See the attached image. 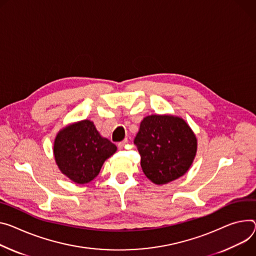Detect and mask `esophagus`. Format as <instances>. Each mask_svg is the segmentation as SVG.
Segmentation results:
<instances>
[{"mask_svg": "<svg viewBox=\"0 0 256 256\" xmlns=\"http://www.w3.org/2000/svg\"><path fill=\"white\" fill-rule=\"evenodd\" d=\"M126 143H128V138H124V141H122V142H120V143L118 144V147L120 149H122Z\"/></svg>", "mask_w": 256, "mask_h": 256, "instance_id": "34e87169", "label": "esophagus"}]
</instances>
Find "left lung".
Instances as JSON below:
<instances>
[{
	"label": "left lung",
	"mask_w": 256,
	"mask_h": 256,
	"mask_svg": "<svg viewBox=\"0 0 256 256\" xmlns=\"http://www.w3.org/2000/svg\"><path fill=\"white\" fill-rule=\"evenodd\" d=\"M134 143L141 155L145 176L157 184L184 176L197 151V140L190 126L172 115L147 116Z\"/></svg>",
	"instance_id": "left-lung-1"
}]
</instances>
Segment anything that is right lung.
I'll use <instances>...</instances> for the list:
<instances>
[{
    "mask_svg": "<svg viewBox=\"0 0 256 256\" xmlns=\"http://www.w3.org/2000/svg\"><path fill=\"white\" fill-rule=\"evenodd\" d=\"M116 146L102 138L90 120L72 124L59 132L54 143L58 168L76 184H86L100 172L104 161L116 151Z\"/></svg>",
    "mask_w": 256,
    "mask_h": 256,
    "instance_id": "1",
    "label": "right lung"
}]
</instances>
